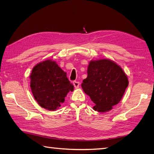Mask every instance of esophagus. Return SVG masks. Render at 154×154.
I'll return each instance as SVG.
<instances>
[{
    "mask_svg": "<svg viewBox=\"0 0 154 154\" xmlns=\"http://www.w3.org/2000/svg\"><path fill=\"white\" fill-rule=\"evenodd\" d=\"M73 85H74V87H75V88H78L79 87V85H80V83H79V81H73Z\"/></svg>",
    "mask_w": 154,
    "mask_h": 154,
    "instance_id": "1",
    "label": "esophagus"
}]
</instances>
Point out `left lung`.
Instances as JSON below:
<instances>
[{
  "instance_id": "8db88e82",
  "label": "left lung",
  "mask_w": 154,
  "mask_h": 154,
  "mask_svg": "<svg viewBox=\"0 0 154 154\" xmlns=\"http://www.w3.org/2000/svg\"><path fill=\"white\" fill-rule=\"evenodd\" d=\"M128 86L122 69L106 59L90 61L87 77L81 84L83 91L94 103L93 109L107 112L119 103Z\"/></svg>"
}]
</instances>
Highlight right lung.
I'll use <instances>...</instances> for the list:
<instances>
[{
  "instance_id": "obj_1",
  "label": "right lung",
  "mask_w": 154,
  "mask_h": 154,
  "mask_svg": "<svg viewBox=\"0 0 154 154\" xmlns=\"http://www.w3.org/2000/svg\"><path fill=\"white\" fill-rule=\"evenodd\" d=\"M67 73L55 61L45 60L38 63L30 75V87L35 100L44 109L55 110L65 101L74 87Z\"/></svg>"
}]
</instances>
